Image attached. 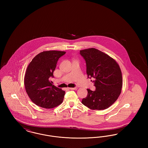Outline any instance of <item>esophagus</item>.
Segmentation results:
<instances>
[{
    "label": "esophagus",
    "mask_w": 148,
    "mask_h": 148,
    "mask_svg": "<svg viewBox=\"0 0 148 148\" xmlns=\"http://www.w3.org/2000/svg\"><path fill=\"white\" fill-rule=\"evenodd\" d=\"M69 89L71 90H77V87H75V88H69Z\"/></svg>",
    "instance_id": "34e87169"
}]
</instances>
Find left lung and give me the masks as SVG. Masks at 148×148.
Listing matches in <instances>:
<instances>
[{"mask_svg":"<svg viewBox=\"0 0 148 148\" xmlns=\"http://www.w3.org/2000/svg\"><path fill=\"white\" fill-rule=\"evenodd\" d=\"M80 54L86 62L88 77L95 79L92 82L96 88L95 91L88 89L87 97L82 103L92 110L106 109L121 93L123 79L119 65L113 58L93 48L80 50Z\"/></svg>","mask_w":148,"mask_h":148,"instance_id":"8db88e82","label":"left lung"}]
</instances>
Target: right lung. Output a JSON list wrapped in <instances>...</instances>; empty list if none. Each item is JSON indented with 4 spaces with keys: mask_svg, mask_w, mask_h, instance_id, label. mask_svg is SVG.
<instances>
[{
    "mask_svg": "<svg viewBox=\"0 0 148 148\" xmlns=\"http://www.w3.org/2000/svg\"><path fill=\"white\" fill-rule=\"evenodd\" d=\"M66 52L57 50L44 51L38 54L29 63L24 77L25 90L36 106L51 109L60 105L65 92L51 84L58 59Z\"/></svg>",
    "mask_w": 148,
    "mask_h": 148,
    "instance_id": "1",
    "label": "right lung"
}]
</instances>
